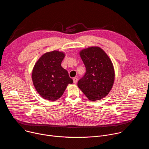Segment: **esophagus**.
<instances>
[{
	"mask_svg": "<svg viewBox=\"0 0 149 149\" xmlns=\"http://www.w3.org/2000/svg\"><path fill=\"white\" fill-rule=\"evenodd\" d=\"M77 81H78V78L77 77H74L73 78V81H74V84H76L77 82Z\"/></svg>",
	"mask_w": 149,
	"mask_h": 149,
	"instance_id": "obj_1",
	"label": "esophagus"
}]
</instances>
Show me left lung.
<instances>
[{
    "mask_svg": "<svg viewBox=\"0 0 149 149\" xmlns=\"http://www.w3.org/2000/svg\"><path fill=\"white\" fill-rule=\"evenodd\" d=\"M79 54L86 72L78 81V87L89 100H101L109 93L113 86V63L108 55L99 47L83 49Z\"/></svg>",
    "mask_w": 149,
    "mask_h": 149,
    "instance_id": "1",
    "label": "left lung"
}]
</instances>
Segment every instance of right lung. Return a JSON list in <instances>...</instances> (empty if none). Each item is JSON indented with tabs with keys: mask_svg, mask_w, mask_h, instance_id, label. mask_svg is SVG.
<instances>
[{
	"mask_svg": "<svg viewBox=\"0 0 149 149\" xmlns=\"http://www.w3.org/2000/svg\"><path fill=\"white\" fill-rule=\"evenodd\" d=\"M65 54L58 51L45 53L36 62L32 73L34 87L45 99L55 101L64 93L73 80L61 67Z\"/></svg>",
	"mask_w": 149,
	"mask_h": 149,
	"instance_id": "1",
	"label": "right lung"
}]
</instances>
